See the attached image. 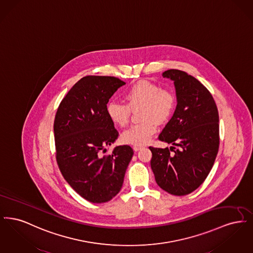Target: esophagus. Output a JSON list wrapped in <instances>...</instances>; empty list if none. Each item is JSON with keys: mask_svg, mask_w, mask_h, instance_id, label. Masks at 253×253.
<instances>
[{"mask_svg": "<svg viewBox=\"0 0 253 253\" xmlns=\"http://www.w3.org/2000/svg\"><path fill=\"white\" fill-rule=\"evenodd\" d=\"M142 148H143V146H140V145H133L132 146V149H133L134 152H137V151H139Z\"/></svg>", "mask_w": 253, "mask_h": 253, "instance_id": "esophagus-1", "label": "esophagus"}]
</instances>
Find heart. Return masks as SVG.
Masks as SVG:
<instances>
[{"mask_svg": "<svg viewBox=\"0 0 253 253\" xmlns=\"http://www.w3.org/2000/svg\"><path fill=\"white\" fill-rule=\"evenodd\" d=\"M126 104L110 101L106 113L115 125L123 127L130 120L131 110L141 108L139 118L143 122L132 125L124 131L121 138L124 143L144 145L157 130V123L168 121L175 106V96L168 89L148 81H141L131 86L125 93Z\"/></svg>", "mask_w": 253, "mask_h": 253, "instance_id": "heart-1", "label": "heart"}]
</instances>
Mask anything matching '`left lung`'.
I'll return each instance as SVG.
<instances>
[{
	"label": "left lung",
	"instance_id": "8db88e82",
	"mask_svg": "<svg viewBox=\"0 0 253 253\" xmlns=\"http://www.w3.org/2000/svg\"><path fill=\"white\" fill-rule=\"evenodd\" d=\"M162 76L173 82L177 104L158 139L179 149L149 147L151 168L162 190L180 196L195 191L213 166L219 149V116L211 94L194 77L176 69Z\"/></svg>",
	"mask_w": 253,
	"mask_h": 253
}]
</instances>
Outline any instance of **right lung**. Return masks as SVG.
I'll return each instance as SVG.
<instances>
[{"instance_id":"right-lung-1","label":"right lung","mask_w":253,"mask_h":253,"mask_svg":"<svg viewBox=\"0 0 253 253\" xmlns=\"http://www.w3.org/2000/svg\"><path fill=\"white\" fill-rule=\"evenodd\" d=\"M125 84L115 77L86 76L63 97L54 121L56 159L64 179L87 201L108 202L120 193L133 151L106 146L119 136L106 113L109 99Z\"/></svg>"}]
</instances>
